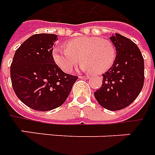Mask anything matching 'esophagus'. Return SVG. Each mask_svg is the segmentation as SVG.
I'll return each instance as SVG.
<instances>
[{
    "label": "esophagus",
    "instance_id": "1",
    "mask_svg": "<svg viewBox=\"0 0 155 155\" xmlns=\"http://www.w3.org/2000/svg\"><path fill=\"white\" fill-rule=\"evenodd\" d=\"M80 79H87L89 78V76H79Z\"/></svg>",
    "mask_w": 155,
    "mask_h": 155
}]
</instances>
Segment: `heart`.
Wrapping results in <instances>:
<instances>
[{
  "mask_svg": "<svg viewBox=\"0 0 155 155\" xmlns=\"http://www.w3.org/2000/svg\"><path fill=\"white\" fill-rule=\"evenodd\" d=\"M64 46L65 49L54 47L52 58L65 73L71 72L81 60L83 62L80 68L83 71L103 73L112 67L117 56L114 45L104 38L81 36L67 41Z\"/></svg>",
  "mask_w": 155,
  "mask_h": 155,
  "instance_id": "b5f03b06",
  "label": "heart"
}]
</instances>
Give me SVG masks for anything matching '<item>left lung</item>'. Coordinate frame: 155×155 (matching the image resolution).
I'll use <instances>...</instances> for the list:
<instances>
[{
	"label": "left lung",
	"instance_id": "8db88e82",
	"mask_svg": "<svg viewBox=\"0 0 155 155\" xmlns=\"http://www.w3.org/2000/svg\"><path fill=\"white\" fill-rule=\"evenodd\" d=\"M117 56L111 68L103 75L101 88L95 92L104 109L116 111L126 108L139 95L145 80L144 59L132 41L116 33L110 37Z\"/></svg>",
	"mask_w": 155,
	"mask_h": 155
}]
</instances>
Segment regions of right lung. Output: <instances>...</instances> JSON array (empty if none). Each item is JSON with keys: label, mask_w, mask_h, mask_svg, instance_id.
<instances>
[{"label": "right lung", "mask_w": 155, "mask_h": 155, "mask_svg": "<svg viewBox=\"0 0 155 155\" xmlns=\"http://www.w3.org/2000/svg\"><path fill=\"white\" fill-rule=\"evenodd\" d=\"M55 34L39 33L16 50L10 66L14 91L27 106L49 111L62 105L78 77L64 73L52 58Z\"/></svg>", "instance_id": "right-lung-1"}]
</instances>
